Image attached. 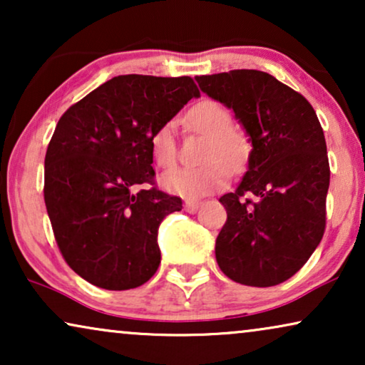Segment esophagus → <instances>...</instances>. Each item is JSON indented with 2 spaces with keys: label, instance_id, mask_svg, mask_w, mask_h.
<instances>
[{
  "label": "esophagus",
  "instance_id": "34e87169",
  "mask_svg": "<svg viewBox=\"0 0 365 365\" xmlns=\"http://www.w3.org/2000/svg\"><path fill=\"white\" fill-rule=\"evenodd\" d=\"M199 207H201V202L199 201H191V199H189V201L184 202V209H186V212L194 214V212H197Z\"/></svg>",
  "mask_w": 365,
  "mask_h": 365
}]
</instances>
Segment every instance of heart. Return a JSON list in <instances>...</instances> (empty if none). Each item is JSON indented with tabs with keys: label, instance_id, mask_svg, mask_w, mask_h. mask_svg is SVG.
Instances as JSON below:
<instances>
[{
	"label": "heart",
	"instance_id": "1",
	"mask_svg": "<svg viewBox=\"0 0 365 365\" xmlns=\"http://www.w3.org/2000/svg\"><path fill=\"white\" fill-rule=\"evenodd\" d=\"M187 128L206 136L202 168L174 169L161 178L164 191L187 199H197L226 186L229 173L239 174L251 158V141L241 129L232 128L226 106L214 99H202L184 116ZM151 156L158 168L171 169L176 164V144L171 124H163L151 136Z\"/></svg>",
	"mask_w": 365,
	"mask_h": 365
}]
</instances>
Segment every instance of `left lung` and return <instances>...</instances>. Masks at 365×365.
<instances>
[{"label": "left lung", "mask_w": 365, "mask_h": 365, "mask_svg": "<svg viewBox=\"0 0 365 365\" xmlns=\"http://www.w3.org/2000/svg\"><path fill=\"white\" fill-rule=\"evenodd\" d=\"M196 81L232 109L252 146L242 181L219 199L227 221L216 261L234 282L276 286L307 262L326 229L331 171L321 123L302 94L264 71L234 69Z\"/></svg>", "instance_id": "8db88e82"}]
</instances>
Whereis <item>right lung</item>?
I'll return each mask as SVG.
<instances>
[{
	"label": "right lung",
	"instance_id": "right-lung-1",
	"mask_svg": "<svg viewBox=\"0 0 365 365\" xmlns=\"http://www.w3.org/2000/svg\"><path fill=\"white\" fill-rule=\"evenodd\" d=\"M201 93L189 76L124 74L63 114L44 158V202L64 261L108 291L158 271L159 224L181 197L154 184L151 136Z\"/></svg>",
	"mask_w": 365,
	"mask_h": 365
}]
</instances>
